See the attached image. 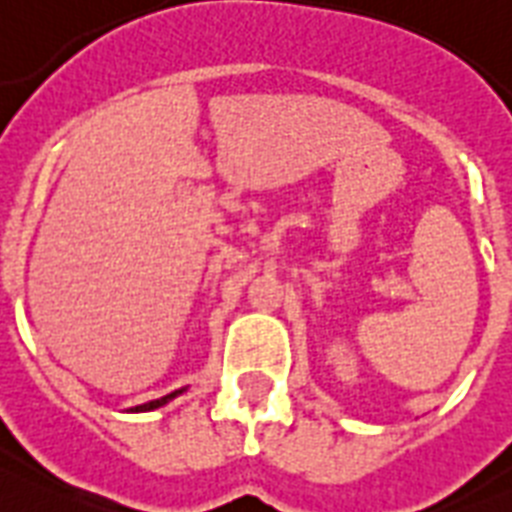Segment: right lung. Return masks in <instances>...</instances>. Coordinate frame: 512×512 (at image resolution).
Here are the masks:
<instances>
[{
  "mask_svg": "<svg viewBox=\"0 0 512 512\" xmlns=\"http://www.w3.org/2000/svg\"><path fill=\"white\" fill-rule=\"evenodd\" d=\"M188 390V387H180V390L170 392V395H164V398L159 400H149V403H143V405H135V408H130V413H146V411H156V408H162V405H167L170 400H175L177 395H183V392Z\"/></svg>",
  "mask_w": 512,
  "mask_h": 512,
  "instance_id": "add662e5",
  "label": "right lung"
}]
</instances>
